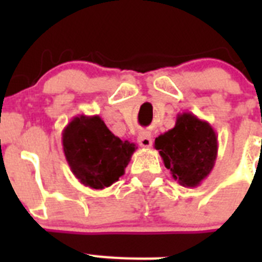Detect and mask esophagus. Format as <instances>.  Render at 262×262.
<instances>
[{
	"label": "esophagus",
	"instance_id": "1",
	"mask_svg": "<svg viewBox=\"0 0 262 262\" xmlns=\"http://www.w3.org/2000/svg\"><path fill=\"white\" fill-rule=\"evenodd\" d=\"M138 143L140 147L143 148H149L152 145V138L149 134L143 133L138 136Z\"/></svg>",
	"mask_w": 262,
	"mask_h": 262
}]
</instances>
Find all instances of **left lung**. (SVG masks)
<instances>
[{
  "label": "left lung",
  "instance_id": "left-lung-1",
  "mask_svg": "<svg viewBox=\"0 0 262 262\" xmlns=\"http://www.w3.org/2000/svg\"><path fill=\"white\" fill-rule=\"evenodd\" d=\"M155 148L178 184L196 187L214 168L217 136L209 122L182 113L172 129L155 139Z\"/></svg>",
  "mask_w": 262,
  "mask_h": 262
}]
</instances>
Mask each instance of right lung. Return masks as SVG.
Masks as SVG:
<instances>
[{
	"instance_id": "1",
	"label": "right lung",
	"mask_w": 262,
	"mask_h": 262,
	"mask_svg": "<svg viewBox=\"0 0 262 262\" xmlns=\"http://www.w3.org/2000/svg\"><path fill=\"white\" fill-rule=\"evenodd\" d=\"M62 149L78 181L90 189H105L124 174L136 145L120 140L98 115H77L62 129Z\"/></svg>"
}]
</instances>
